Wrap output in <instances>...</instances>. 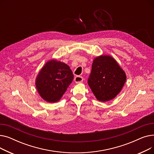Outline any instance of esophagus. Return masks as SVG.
I'll return each instance as SVG.
<instances>
[{"label": "esophagus", "mask_w": 154, "mask_h": 154, "mask_svg": "<svg viewBox=\"0 0 154 154\" xmlns=\"http://www.w3.org/2000/svg\"><path fill=\"white\" fill-rule=\"evenodd\" d=\"M83 77L82 76H79V75H77L74 78V81L76 83H81L83 82Z\"/></svg>", "instance_id": "1"}]
</instances>
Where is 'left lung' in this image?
I'll return each instance as SVG.
<instances>
[{"instance_id": "8db88e82", "label": "left lung", "mask_w": 154, "mask_h": 154, "mask_svg": "<svg viewBox=\"0 0 154 154\" xmlns=\"http://www.w3.org/2000/svg\"><path fill=\"white\" fill-rule=\"evenodd\" d=\"M126 75L110 56L102 55L94 59L88 84L97 99L109 101L122 90Z\"/></svg>"}]
</instances>
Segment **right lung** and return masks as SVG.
Returning a JSON list of instances; mask_svg holds the SVG:
<instances>
[{"mask_svg": "<svg viewBox=\"0 0 154 154\" xmlns=\"http://www.w3.org/2000/svg\"><path fill=\"white\" fill-rule=\"evenodd\" d=\"M74 75L65 63L52 60L47 62L36 78L38 92L45 101H59L72 83Z\"/></svg>", "mask_w": 154, "mask_h": 154, "instance_id": "right-lung-1", "label": "right lung"}]
</instances>
